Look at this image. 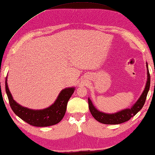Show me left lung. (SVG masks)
Segmentation results:
<instances>
[{"mask_svg": "<svg viewBox=\"0 0 155 155\" xmlns=\"http://www.w3.org/2000/svg\"><path fill=\"white\" fill-rule=\"evenodd\" d=\"M147 64V81L145 89L142 93L141 95L140 96L138 100L134 104L131 108H127L123 109L121 111H119L115 113H105L101 112L95 107V106L93 105L91 99L88 98V104H89V109L90 111L92 116L97 120V121L100 122L103 124L107 125H117L126 122L127 121L135 116L140 109L143 108V107L145 104L148 92L149 90L150 83V77L148 68V64Z\"/></svg>", "mask_w": 155, "mask_h": 155, "instance_id": "1", "label": "left lung"}]
</instances>
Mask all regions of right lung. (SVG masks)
Here are the masks:
<instances>
[{"mask_svg": "<svg viewBox=\"0 0 155 155\" xmlns=\"http://www.w3.org/2000/svg\"><path fill=\"white\" fill-rule=\"evenodd\" d=\"M5 89L10 107L14 113L23 121L35 127H48L59 123L66 113L68 102L75 90L74 87L65 88L60 91L52 105L46 109L35 110L23 107L15 101L8 87L7 77Z\"/></svg>", "mask_w": 155, "mask_h": 155, "instance_id": "1", "label": "right lung"}]
</instances>
